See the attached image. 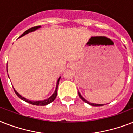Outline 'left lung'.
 I'll return each mask as SVG.
<instances>
[{"label":"left lung","instance_id":"obj_1","mask_svg":"<svg viewBox=\"0 0 133 133\" xmlns=\"http://www.w3.org/2000/svg\"><path fill=\"white\" fill-rule=\"evenodd\" d=\"M79 97L81 98L82 100H83V101H85V103H87L88 104H89V105H92V106H101V105H103L104 104H98V103H90V102H89L88 101H87L86 99H85L84 98H83L82 96H81V95L80 94V92H79Z\"/></svg>","mask_w":133,"mask_h":133}]
</instances>
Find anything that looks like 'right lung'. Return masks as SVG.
Masks as SVG:
<instances>
[{
	"instance_id": "obj_1",
	"label": "right lung",
	"mask_w": 133,
	"mask_h": 133,
	"mask_svg": "<svg viewBox=\"0 0 133 133\" xmlns=\"http://www.w3.org/2000/svg\"><path fill=\"white\" fill-rule=\"evenodd\" d=\"M41 28V26H36V27H33V28H30V29H28V30H26L25 32H24L23 34L21 35L19 38L22 37V36H25V34H28V33H30V32H34V31H36V30H38L39 28ZM8 77H9V75H8ZM61 77H59L57 80V82H56V89H55V91H54V92L53 93V95L50 97L48 99H44V100H41V101H32V100H29V99H26L25 97H22L21 95H20L19 93L14 88V91H15V93L16 94L18 97H19L20 99H22V100H23V101H26V102H28V103H30V104H32V105H46L49 104V103H52V101H54V99H56V95H57V89H58V83H59V81H60Z\"/></svg>"
}]
</instances>
